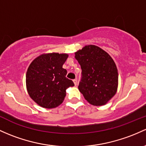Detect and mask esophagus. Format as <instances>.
<instances>
[{
	"mask_svg": "<svg viewBox=\"0 0 146 146\" xmlns=\"http://www.w3.org/2000/svg\"><path fill=\"white\" fill-rule=\"evenodd\" d=\"M73 82H74L75 86H76V85H77V84H78V80H77V79L73 80Z\"/></svg>",
	"mask_w": 146,
	"mask_h": 146,
	"instance_id": "1",
	"label": "esophagus"
}]
</instances>
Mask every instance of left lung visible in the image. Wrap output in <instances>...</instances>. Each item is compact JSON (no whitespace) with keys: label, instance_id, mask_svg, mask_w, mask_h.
Returning a JSON list of instances; mask_svg holds the SVG:
<instances>
[{"label":"left lung","instance_id":"obj_1","mask_svg":"<svg viewBox=\"0 0 146 146\" xmlns=\"http://www.w3.org/2000/svg\"><path fill=\"white\" fill-rule=\"evenodd\" d=\"M81 66L82 80L78 89L89 103L105 105L118 89L117 67L111 57L95 45H87L75 52Z\"/></svg>","mask_w":146,"mask_h":146}]
</instances>
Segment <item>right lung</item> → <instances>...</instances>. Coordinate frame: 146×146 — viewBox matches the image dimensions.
I'll return each mask as SVG.
<instances>
[{
    "label": "right lung",
    "instance_id": "1",
    "mask_svg": "<svg viewBox=\"0 0 146 146\" xmlns=\"http://www.w3.org/2000/svg\"><path fill=\"white\" fill-rule=\"evenodd\" d=\"M68 55L46 53L35 58L26 73V88L30 97L46 109L58 107L66 96V90L74 83L66 78L67 70L62 68Z\"/></svg>",
    "mask_w": 146,
    "mask_h": 146
}]
</instances>
